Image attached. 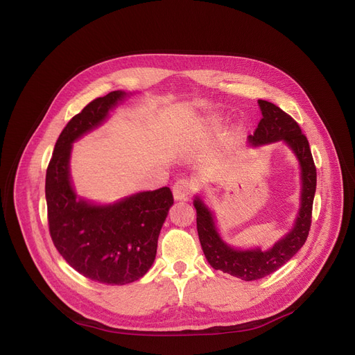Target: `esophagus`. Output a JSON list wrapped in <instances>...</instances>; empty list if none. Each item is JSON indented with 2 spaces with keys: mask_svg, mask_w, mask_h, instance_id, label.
I'll return each instance as SVG.
<instances>
[{
  "mask_svg": "<svg viewBox=\"0 0 355 355\" xmlns=\"http://www.w3.org/2000/svg\"><path fill=\"white\" fill-rule=\"evenodd\" d=\"M193 189H194V186L190 180H186V178L178 180L173 187L175 200H186L193 193Z\"/></svg>",
  "mask_w": 355,
  "mask_h": 355,
  "instance_id": "34e87169",
  "label": "esophagus"
}]
</instances>
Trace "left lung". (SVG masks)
<instances>
[{
  "label": "left lung",
  "mask_w": 355,
  "mask_h": 355,
  "mask_svg": "<svg viewBox=\"0 0 355 355\" xmlns=\"http://www.w3.org/2000/svg\"><path fill=\"white\" fill-rule=\"evenodd\" d=\"M263 112L254 135H250L252 145H264L284 141L299 158L302 166V207L295 227L271 250L238 251L227 246L216 232L210 210L200 198L194 200L197 213V232L203 252L214 270H220L245 282L263 279L279 270L304 245L312 225L313 197L316 191V166L312 150L297 121L275 104L258 100Z\"/></svg>",
  "instance_id": "8db88e82"
}]
</instances>
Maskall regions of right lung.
I'll return each instance as SVG.
<instances>
[{
  "instance_id": "1",
  "label": "right lung",
  "mask_w": 355,
  "mask_h": 355,
  "mask_svg": "<svg viewBox=\"0 0 355 355\" xmlns=\"http://www.w3.org/2000/svg\"><path fill=\"white\" fill-rule=\"evenodd\" d=\"M126 92L88 103L59 135L46 169L49 234L67 263L89 280L128 284L144 277L157 255L158 236L174 203L169 187L130 196L113 206L78 200L69 181L71 144L98 126Z\"/></svg>"
}]
</instances>
